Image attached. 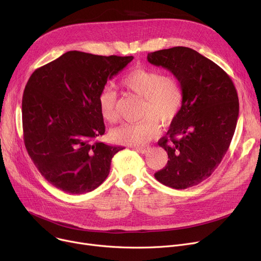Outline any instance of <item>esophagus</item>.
<instances>
[{
	"label": "esophagus",
	"mask_w": 261,
	"mask_h": 261,
	"mask_svg": "<svg viewBox=\"0 0 261 261\" xmlns=\"http://www.w3.org/2000/svg\"><path fill=\"white\" fill-rule=\"evenodd\" d=\"M134 149L136 150V151H140L142 153H146L150 150V147L149 146H141V147H134Z\"/></svg>",
	"instance_id": "34e87169"
}]
</instances>
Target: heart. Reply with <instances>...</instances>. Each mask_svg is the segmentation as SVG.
I'll list each match as a JSON object with an SVG mask.
<instances>
[{
  "mask_svg": "<svg viewBox=\"0 0 261 261\" xmlns=\"http://www.w3.org/2000/svg\"><path fill=\"white\" fill-rule=\"evenodd\" d=\"M120 85L128 93L143 98L141 121L123 123L112 132L114 142L123 145L140 146L153 139L160 131V123L167 126L179 114L183 91L179 80L163 76L158 71L136 68L122 78ZM117 96L111 88H103L98 96L101 116L110 123L118 120Z\"/></svg>",
  "mask_w": 261,
  "mask_h": 261,
  "instance_id": "obj_1",
  "label": "heart"
}]
</instances>
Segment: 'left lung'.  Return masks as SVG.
Wrapping results in <instances>:
<instances>
[{
    "instance_id": "obj_1",
    "label": "left lung",
    "mask_w": 261,
    "mask_h": 261,
    "mask_svg": "<svg viewBox=\"0 0 261 261\" xmlns=\"http://www.w3.org/2000/svg\"><path fill=\"white\" fill-rule=\"evenodd\" d=\"M147 60L168 70L183 91L180 112L159 141L169 160L155 179L174 189L198 185L219 166L234 135L239 115L235 86L220 66L189 47L156 50Z\"/></svg>"
}]
</instances>
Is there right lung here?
Here are the masks:
<instances>
[{"mask_svg": "<svg viewBox=\"0 0 261 261\" xmlns=\"http://www.w3.org/2000/svg\"><path fill=\"white\" fill-rule=\"evenodd\" d=\"M132 56L63 54L32 74L22 99L24 144L53 186L71 195L97 188L123 147L95 141L105 134L98 96Z\"/></svg>", "mask_w": 261, "mask_h": 261, "instance_id": "obj_1", "label": "right lung"}]
</instances>
